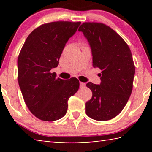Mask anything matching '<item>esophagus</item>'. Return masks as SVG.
<instances>
[{"label": "esophagus", "instance_id": "obj_1", "mask_svg": "<svg viewBox=\"0 0 152 152\" xmlns=\"http://www.w3.org/2000/svg\"><path fill=\"white\" fill-rule=\"evenodd\" d=\"M80 87H82V88H84V87H85V86H86V83H84L82 82H80Z\"/></svg>", "mask_w": 152, "mask_h": 152}]
</instances>
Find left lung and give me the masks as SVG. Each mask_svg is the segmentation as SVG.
Instances as JSON below:
<instances>
[{"instance_id": "obj_1", "label": "left lung", "mask_w": 152, "mask_h": 152, "mask_svg": "<svg viewBox=\"0 0 152 152\" xmlns=\"http://www.w3.org/2000/svg\"><path fill=\"white\" fill-rule=\"evenodd\" d=\"M78 30L90 44L93 67L102 70L100 84H86L93 95L86 103V113L99 121L113 119L125 107L132 91L135 66L132 53L124 39L107 25L86 22Z\"/></svg>"}]
</instances>
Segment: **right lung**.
<instances>
[{
    "label": "right lung",
    "mask_w": 152,
    "mask_h": 152,
    "mask_svg": "<svg viewBox=\"0 0 152 152\" xmlns=\"http://www.w3.org/2000/svg\"><path fill=\"white\" fill-rule=\"evenodd\" d=\"M81 22L55 21L42 24L26 39L18 57V82L27 107L35 117L55 121L64 117L68 100L80 87L75 77H56L66 43Z\"/></svg>",
    "instance_id": "1"
}]
</instances>
